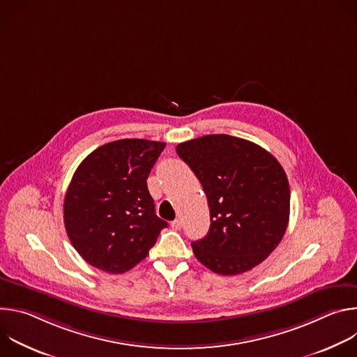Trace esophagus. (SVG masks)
Listing matches in <instances>:
<instances>
[{
	"instance_id": "esophagus-1",
	"label": "esophagus",
	"mask_w": 357,
	"mask_h": 357,
	"mask_svg": "<svg viewBox=\"0 0 357 357\" xmlns=\"http://www.w3.org/2000/svg\"><path fill=\"white\" fill-rule=\"evenodd\" d=\"M171 226H172V229H174V230H181V227H182V222H181L179 219H176V220H174V222L171 223Z\"/></svg>"
}]
</instances>
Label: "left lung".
I'll list each match as a JSON object with an SVG mask.
<instances>
[{"label":"left lung","mask_w":357,"mask_h":357,"mask_svg":"<svg viewBox=\"0 0 357 357\" xmlns=\"http://www.w3.org/2000/svg\"><path fill=\"white\" fill-rule=\"evenodd\" d=\"M206 193L211 227L192 243L195 257L220 275L245 273L280 244L289 219L285 171L251 141L212 134L178 144Z\"/></svg>","instance_id":"1"}]
</instances>
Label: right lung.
Segmentation results:
<instances>
[{
    "label": "right lung",
    "instance_id": "obj_1",
    "mask_svg": "<svg viewBox=\"0 0 357 357\" xmlns=\"http://www.w3.org/2000/svg\"><path fill=\"white\" fill-rule=\"evenodd\" d=\"M165 142L105 144L77 167L63 203L70 243L93 267L123 274L142 261L168 223L155 215L146 178Z\"/></svg>",
    "mask_w": 357,
    "mask_h": 357
}]
</instances>
